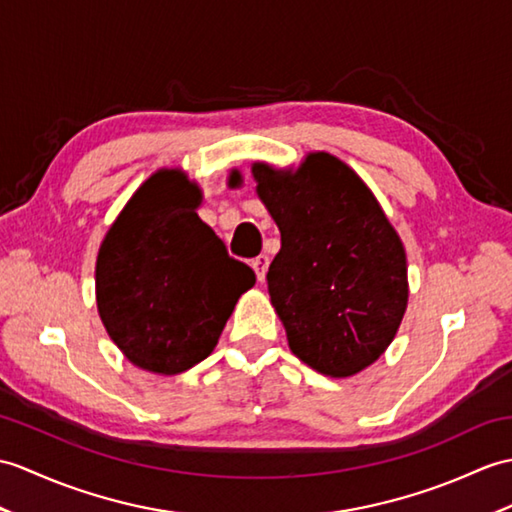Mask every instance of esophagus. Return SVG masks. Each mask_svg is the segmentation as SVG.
I'll return each mask as SVG.
<instances>
[{"instance_id": "esophagus-1", "label": "esophagus", "mask_w": 512, "mask_h": 512, "mask_svg": "<svg viewBox=\"0 0 512 512\" xmlns=\"http://www.w3.org/2000/svg\"><path fill=\"white\" fill-rule=\"evenodd\" d=\"M268 266H270L268 255H259V257L253 259V270H255V275H257V281H264L266 279Z\"/></svg>"}]
</instances>
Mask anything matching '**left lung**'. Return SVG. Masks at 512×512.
Masks as SVG:
<instances>
[{
  "label": "left lung",
  "mask_w": 512,
  "mask_h": 512,
  "mask_svg": "<svg viewBox=\"0 0 512 512\" xmlns=\"http://www.w3.org/2000/svg\"><path fill=\"white\" fill-rule=\"evenodd\" d=\"M253 178L281 231L266 279L290 351L320 375L362 373L408 307L399 233L358 172L329 152H307L296 170L257 161Z\"/></svg>",
  "instance_id": "8db88e82"
}]
</instances>
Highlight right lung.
Here are the masks:
<instances>
[{
    "label": "right lung",
    "mask_w": 512,
    "mask_h": 512,
    "mask_svg": "<svg viewBox=\"0 0 512 512\" xmlns=\"http://www.w3.org/2000/svg\"><path fill=\"white\" fill-rule=\"evenodd\" d=\"M237 170L231 172V181ZM202 189L181 168L150 174L106 231L95 303L106 334L141 371L178 375L216 349L255 272L198 218Z\"/></svg>",
    "instance_id": "obj_1"
}]
</instances>
